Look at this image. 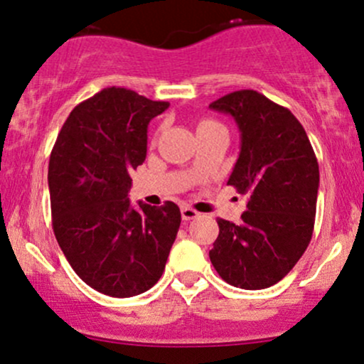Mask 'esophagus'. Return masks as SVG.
I'll list each match as a JSON object with an SVG mask.
<instances>
[{"instance_id":"34e87169","label":"esophagus","mask_w":364,"mask_h":364,"mask_svg":"<svg viewBox=\"0 0 364 364\" xmlns=\"http://www.w3.org/2000/svg\"><path fill=\"white\" fill-rule=\"evenodd\" d=\"M200 214L196 210H193V208H190V207H183L181 208V217H183V220H193V219H196V217H198Z\"/></svg>"}]
</instances>
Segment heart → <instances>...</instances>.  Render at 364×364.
I'll list each match as a JSON object with an SVG mask.
<instances>
[{"mask_svg": "<svg viewBox=\"0 0 364 364\" xmlns=\"http://www.w3.org/2000/svg\"><path fill=\"white\" fill-rule=\"evenodd\" d=\"M203 123H210V121H202V123H200V124H203Z\"/></svg>", "mask_w": 364, "mask_h": 364, "instance_id": "obj_1", "label": "heart"}]
</instances>
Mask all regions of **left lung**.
<instances>
[{"label":"left lung","mask_w":364,"mask_h":364,"mask_svg":"<svg viewBox=\"0 0 364 364\" xmlns=\"http://www.w3.org/2000/svg\"><path fill=\"white\" fill-rule=\"evenodd\" d=\"M210 109L231 114L240 128V157L228 185L248 195V203L240 224L217 219L208 257L231 286L265 289L286 277L310 245L318 161L296 116L260 92H231Z\"/></svg>","instance_id":"8db88e82"}]
</instances>
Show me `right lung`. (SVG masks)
Segmentation results:
<instances>
[{"label": "right lung", "mask_w": 364, "mask_h": 364, "mask_svg": "<svg viewBox=\"0 0 364 364\" xmlns=\"http://www.w3.org/2000/svg\"><path fill=\"white\" fill-rule=\"evenodd\" d=\"M169 102L107 87L78 104L49 157L53 231L92 289L129 298L161 279L181 212L173 202L129 203L132 171L147 156V127Z\"/></svg>", "instance_id": "obj_1"}]
</instances>
